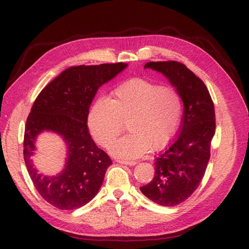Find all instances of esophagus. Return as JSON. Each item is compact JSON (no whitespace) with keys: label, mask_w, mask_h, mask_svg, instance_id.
<instances>
[{"label":"esophagus","mask_w":249,"mask_h":249,"mask_svg":"<svg viewBox=\"0 0 249 249\" xmlns=\"http://www.w3.org/2000/svg\"><path fill=\"white\" fill-rule=\"evenodd\" d=\"M119 163H122V165H127V166H135L136 161H129V160H116Z\"/></svg>","instance_id":"esophagus-1"}]
</instances>
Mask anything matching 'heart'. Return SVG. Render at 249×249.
<instances>
[{
    "label": "heart",
    "instance_id": "obj_1",
    "mask_svg": "<svg viewBox=\"0 0 249 249\" xmlns=\"http://www.w3.org/2000/svg\"><path fill=\"white\" fill-rule=\"evenodd\" d=\"M182 118L183 99L176 88L134 78L120 84L111 100H95L88 113V126L95 141L108 146L126 123L131 133L111 144L109 152L122 160H135L150 147L157 151L170 143Z\"/></svg>",
    "mask_w": 249,
    "mask_h": 249
}]
</instances>
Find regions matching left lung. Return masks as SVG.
Instances as JSON below:
<instances>
[{"label": "left lung", "instance_id": "left-lung-1", "mask_svg": "<svg viewBox=\"0 0 249 249\" xmlns=\"http://www.w3.org/2000/svg\"><path fill=\"white\" fill-rule=\"evenodd\" d=\"M144 68L162 73L183 99L177 138L156 157L152 181L140 187L153 202L174 206L190 197L203 178L215 134L214 104L203 81L182 63L149 62Z\"/></svg>", "mask_w": 249, "mask_h": 249}]
</instances>
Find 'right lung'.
I'll return each instance as SVG.
<instances>
[{
	"mask_svg": "<svg viewBox=\"0 0 249 249\" xmlns=\"http://www.w3.org/2000/svg\"><path fill=\"white\" fill-rule=\"evenodd\" d=\"M127 67L126 63L72 66L39 93L25 124L23 155L35 188L47 202L60 210H76L89 203L102 186L110 157L95 144L88 128V113L97 89ZM44 131L66 142L65 169L45 176L35 168L36 137Z\"/></svg>",
	"mask_w": 249,
	"mask_h": 249,
	"instance_id": "1",
	"label": "right lung"
}]
</instances>
